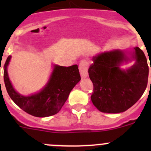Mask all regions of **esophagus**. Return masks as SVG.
<instances>
[{
  "instance_id": "34e87169",
  "label": "esophagus",
  "mask_w": 151,
  "mask_h": 151,
  "mask_svg": "<svg viewBox=\"0 0 151 151\" xmlns=\"http://www.w3.org/2000/svg\"><path fill=\"white\" fill-rule=\"evenodd\" d=\"M79 69H80V75H81L82 78H85L88 77V65L85 60H81L79 65Z\"/></svg>"
}]
</instances>
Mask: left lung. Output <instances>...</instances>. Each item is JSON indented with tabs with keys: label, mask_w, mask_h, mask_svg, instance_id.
Segmentation results:
<instances>
[{
	"label": "left lung",
	"mask_w": 151,
	"mask_h": 151,
	"mask_svg": "<svg viewBox=\"0 0 151 151\" xmlns=\"http://www.w3.org/2000/svg\"><path fill=\"white\" fill-rule=\"evenodd\" d=\"M126 52L116 50L93 57V63L88 69L93 84L91 98L94 106L101 112H125L140 99L145 91L149 68L144 52L138 47H134L129 54L130 58L136 62L131 68L124 70L119 66L130 60Z\"/></svg>",
	"instance_id": "8db88e82"
}]
</instances>
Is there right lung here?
<instances>
[{
  "label": "right lung",
  "mask_w": 151,
  "mask_h": 151,
  "mask_svg": "<svg viewBox=\"0 0 151 151\" xmlns=\"http://www.w3.org/2000/svg\"><path fill=\"white\" fill-rule=\"evenodd\" d=\"M11 58V55L7 58L4 66L6 91L15 104L33 116L45 118L57 114L66 101L71 90L81 80L77 65L68 67L55 65L45 88L37 93L25 96L14 89L9 78L7 67Z\"/></svg>",
  "instance_id": "add662e5"
}]
</instances>
